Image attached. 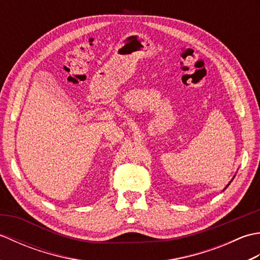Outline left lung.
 Returning a JSON list of instances; mask_svg holds the SVG:
<instances>
[{
    "instance_id": "left-lung-1",
    "label": "left lung",
    "mask_w": 260,
    "mask_h": 260,
    "mask_svg": "<svg viewBox=\"0 0 260 260\" xmlns=\"http://www.w3.org/2000/svg\"><path fill=\"white\" fill-rule=\"evenodd\" d=\"M228 185H229V184H228ZM228 185H227V186H228Z\"/></svg>"
}]
</instances>
